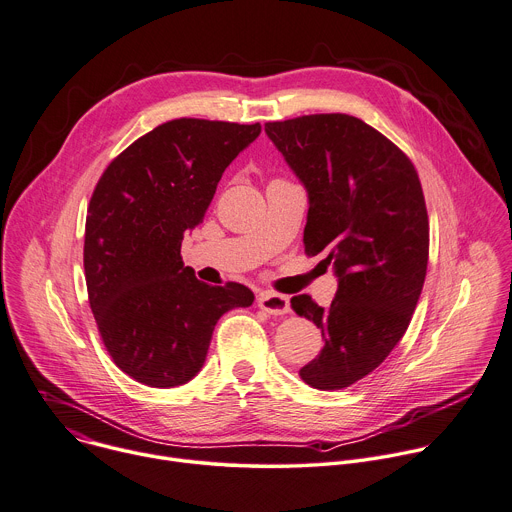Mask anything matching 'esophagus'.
I'll return each instance as SVG.
<instances>
[{
	"label": "esophagus",
	"mask_w": 512,
	"mask_h": 512,
	"mask_svg": "<svg viewBox=\"0 0 512 512\" xmlns=\"http://www.w3.org/2000/svg\"><path fill=\"white\" fill-rule=\"evenodd\" d=\"M257 303L263 311H267L269 315H285L291 309L289 297L281 295V293H273V291H263L257 297Z\"/></svg>",
	"instance_id": "34e87169"
}]
</instances>
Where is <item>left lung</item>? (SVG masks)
Returning a JSON list of instances; mask_svg holds the SVG:
<instances>
[{
  "label": "left lung",
  "mask_w": 512,
  "mask_h": 512,
  "mask_svg": "<svg viewBox=\"0 0 512 512\" xmlns=\"http://www.w3.org/2000/svg\"><path fill=\"white\" fill-rule=\"evenodd\" d=\"M265 132L307 189L305 255H323L337 275L327 309L309 295L291 299L325 342L299 376L342 390L372 374L410 325L430 247L422 185L412 160L356 116H297Z\"/></svg>",
  "instance_id": "left-lung-1"
}]
</instances>
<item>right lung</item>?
Instances as JSON below:
<instances>
[{"mask_svg": "<svg viewBox=\"0 0 512 512\" xmlns=\"http://www.w3.org/2000/svg\"><path fill=\"white\" fill-rule=\"evenodd\" d=\"M259 132V122L168 120L122 150L92 193L84 233L90 309L114 364L144 386L193 380L219 317L255 299L235 281H199L181 243Z\"/></svg>", "mask_w": 512, "mask_h": 512, "instance_id": "1", "label": "right lung"}]
</instances>
